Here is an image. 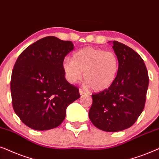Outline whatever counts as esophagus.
<instances>
[{
	"label": "esophagus",
	"mask_w": 159,
	"mask_h": 159,
	"mask_svg": "<svg viewBox=\"0 0 159 159\" xmlns=\"http://www.w3.org/2000/svg\"><path fill=\"white\" fill-rule=\"evenodd\" d=\"M79 93H80V94H81V95H84V94H87V93L85 92L84 91H83L82 89H79Z\"/></svg>",
	"instance_id": "1"
}]
</instances>
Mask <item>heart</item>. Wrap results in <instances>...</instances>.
I'll return each instance as SVG.
<instances>
[{
	"label": "heart",
	"mask_w": 159,
	"mask_h": 159,
	"mask_svg": "<svg viewBox=\"0 0 159 159\" xmlns=\"http://www.w3.org/2000/svg\"><path fill=\"white\" fill-rule=\"evenodd\" d=\"M62 69L70 83L75 84L83 76L88 86L96 92L108 89L114 83L119 70V60L115 53L102 48L84 47L76 51L73 60L65 58Z\"/></svg>",
	"instance_id": "1"
}]
</instances>
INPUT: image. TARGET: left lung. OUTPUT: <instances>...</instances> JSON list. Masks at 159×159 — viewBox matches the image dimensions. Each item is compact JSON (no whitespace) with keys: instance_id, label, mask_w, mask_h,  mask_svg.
Here are the masks:
<instances>
[{"instance_id":"8db88e82","label":"left lung","mask_w":159,"mask_h":159,"mask_svg":"<svg viewBox=\"0 0 159 159\" xmlns=\"http://www.w3.org/2000/svg\"><path fill=\"white\" fill-rule=\"evenodd\" d=\"M119 60L115 81L108 89L92 94L89 112L91 121L105 132H119L129 128L143 112L149 78L143 59L136 52L120 42L113 41Z\"/></svg>"}]
</instances>
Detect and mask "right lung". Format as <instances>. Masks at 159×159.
Returning a JSON list of instances; mask_svg holds the SVG:
<instances>
[{"mask_svg": "<svg viewBox=\"0 0 159 159\" xmlns=\"http://www.w3.org/2000/svg\"><path fill=\"white\" fill-rule=\"evenodd\" d=\"M73 48L71 41L47 36L25 48L16 60L11 79L12 105L28 127H57L67 106L81 97L78 89L65 79L62 66Z\"/></svg>", "mask_w": 159, "mask_h": 159, "instance_id": "right-lung-1", "label": "right lung"}]
</instances>
